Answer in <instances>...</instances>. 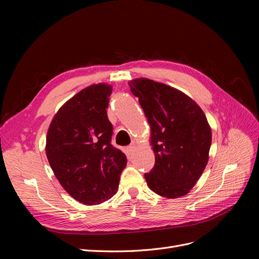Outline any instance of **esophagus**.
<instances>
[{
	"label": "esophagus",
	"instance_id": "1",
	"mask_svg": "<svg viewBox=\"0 0 259 259\" xmlns=\"http://www.w3.org/2000/svg\"><path fill=\"white\" fill-rule=\"evenodd\" d=\"M134 150H135V146H134V145H131V146H128V147L126 148V153H127L128 155H131L133 152H134Z\"/></svg>",
	"mask_w": 259,
	"mask_h": 259
}]
</instances>
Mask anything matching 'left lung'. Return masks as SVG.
<instances>
[{"mask_svg": "<svg viewBox=\"0 0 259 259\" xmlns=\"http://www.w3.org/2000/svg\"><path fill=\"white\" fill-rule=\"evenodd\" d=\"M150 125L155 163L148 187L164 198L184 197L205 169L211 131L200 106L185 93L146 77L130 81Z\"/></svg>", "mask_w": 259, "mask_h": 259, "instance_id": "1", "label": "left lung"}]
</instances>
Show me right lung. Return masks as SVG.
<instances>
[{
  "label": "right lung",
  "instance_id": "obj_1",
  "mask_svg": "<svg viewBox=\"0 0 259 259\" xmlns=\"http://www.w3.org/2000/svg\"><path fill=\"white\" fill-rule=\"evenodd\" d=\"M111 92L107 83L80 91L54 115L46 135V156L55 176L85 205L111 199L127 163L111 145L113 127L106 110Z\"/></svg>",
  "mask_w": 259,
  "mask_h": 259
}]
</instances>
